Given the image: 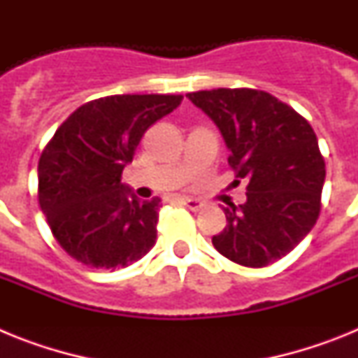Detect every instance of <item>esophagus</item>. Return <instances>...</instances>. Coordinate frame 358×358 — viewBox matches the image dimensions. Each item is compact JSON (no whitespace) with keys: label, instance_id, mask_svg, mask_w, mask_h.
Wrapping results in <instances>:
<instances>
[{"label":"esophagus","instance_id":"obj_1","mask_svg":"<svg viewBox=\"0 0 358 358\" xmlns=\"http://www.w3.org/2000/svg\"><path fill=\"white\" fill-rule=\"evenodd\" d=\"M179 202H181L182 206L189 208L192 211H199L202 208V202L199 201V199H189V197H181L179 199Z\"/></svg>","mask_w":358,"mask_h":358}]
</instances>
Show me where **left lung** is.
<instances>
[{
	"label": "left lung",
	"mask_w": 358,
	"mask_h": 358,
	"mask_svg": "<svg viewBox=\"0 0 358 358\" xmlns=\"http://www.w3.org/2000/svg\"><path fill=\"white\" fill-rule=\"evenodd\" d=\"M186 96L217 123L236 181L248 182V201L222 208L227 226L211 238L215 249L243 267L281 260L321 213L327 169L314 129L265 91L218 87Z\"/></svg>",
	"instance_id": "8db88e82"
}]
</instances>
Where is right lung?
<instances>
[{"label": "right lung", "mask_w": 358, "mask_h": 358, "mask_svg": "<svg viewBox=\"0 0 358 358\" xmlns=\"http://www.w3.org/2000/svg\"><path fill=\"white\" fill-rule=\"evenodd\" d=\"M182 94H113L73 110L39 157V206L73 260L115 271L141 260L156 243L159 199L129 197L125 164L150 125Z\"/></svg>", "instance_id": "right-lung-1"}]
</instances>
